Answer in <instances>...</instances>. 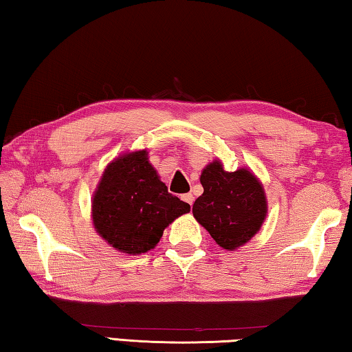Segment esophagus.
Returning a JSON list of instances; mask_svg holds the SVG:
<instances>
[{
  "label": "esophagus",
  "instance_id": "esophagus-1",
  "mask_svg": "<svg viewBox=\"0 0 352 352\" xmlns=\"http://www.w3.org/2000/svg\"><path fill=\"white\" fill-rule=\"evenodd\" d=\"M182 199L186 201V204L192 206V204H194V195L192 194H184V195H182Z\"/></svg>",
  "mask_w": 352,
  "mask_h": 352
}]
</instances>
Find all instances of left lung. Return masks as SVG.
<instances>
[{"label": "left lung", "mask_w": 352, "mask_h": 352, "mask_svg": "<svg viewBox=\"0 0 352 352\" xmlns=\"http://www.w3.org/2000/svg\"><path fill=\"white\" fill-rule=\"evenodd\" d=\"M200 183L204 194L194 201V217L219 247L233 252L258 233L267 216V199L252 172H228L216 160L201 172Z\"/></svg>", "instance_id": "8db88e82"}]
</instances>
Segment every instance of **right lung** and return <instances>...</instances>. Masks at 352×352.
<instances>
[{"mask_svg": "<svg viewBox=\"0 0 352 352\" xmlns=\"http://www.w3.org/2000/svg\"><path fill=\"white\" fill-rule=\"evenodd\" d=\"M190 206L168 192L147 151L124 153L107 166L93 195V225L113 248L141 254L155 248L166 226Z\"/></svg>", "mask_w": 352, "mask_h": 352, "instance_id": "right-lung-1", "label": "right lung"}]
</instances>
